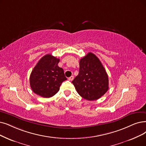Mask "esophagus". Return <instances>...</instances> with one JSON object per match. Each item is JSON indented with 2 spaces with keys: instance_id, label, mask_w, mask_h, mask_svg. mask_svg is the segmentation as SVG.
<instances>
[{
  "instance_id": "obj_1",
  "label": "esophagus",
  "mask_w": 146,
  "mask_h": 146,
  "mask_svg": "<svg viewBox=\"0 0 146 146\" xmlns=\"http://www.w3.org/2000/svg\"><path fill=\"white\" fill-rule=\"evenodd\" d=\"M68 80H69V81H72V80H74V76H71L70 77H69V78H68Z\"/></svg>"
}]
</instances>
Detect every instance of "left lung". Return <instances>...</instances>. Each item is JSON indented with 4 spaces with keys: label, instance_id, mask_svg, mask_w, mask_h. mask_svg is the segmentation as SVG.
<instances>
[{
    "label": "left lung",
    "instance_id": "8db88e82",
    "mask_svg": "<svg viewBox=\"0 0 146 146\" xmlns=\"http://www.w3.org/2000/svg\"><path fill=\"white\" fill-rule=\"evenodd\" d=\"M72 83L78 94L88 101L100 99L108 90V77L100 59L89 53L80 60V70Z\"/></svg>",
    "mask_w": 146,
    "mask_h": 146
}]
</instances>
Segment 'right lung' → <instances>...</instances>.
<instances>
[{"label": "right lung", "mask_w": 146, "mask_h": 146, "mask_svg": "<svg viewBox=\"0 0 146 146\" xmlns=\"http://www.w3.org/2000/svg\"><path fill=\"white\" fill-rule=\"evenodd\" d=\"M60 60L51 54H46L34 67L30 76V85L33 92L44 98L54 96L60 86L67 80L63 69L58 66Z\"/></svg>", "instance_id": "add662e5"}]
</instances>
